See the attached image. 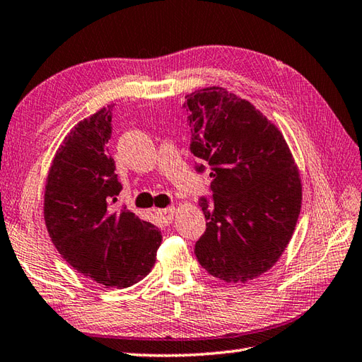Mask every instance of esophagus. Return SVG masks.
Instances as JSON below:
<instances>
[{
	"label": "esophagus",
	"mask_w": 362,
	"mask_h": 362,
	"mask_svg": "<svg viewBox=\"0 0 362 362\" xmlns=\"http://www.w3.org/2000/svg\"><path fill=\"white\" fill-rule=\"evenodd\" d=\"M174 214H175V209L174 207L157 210V216L160 218V221L163 224H171L173 219H174Z\"/></svg>",
	"instance_id": "34e87169"
}]
</instances>
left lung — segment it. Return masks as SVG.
<instances>
[{
	"mask_svg": "<svg viewBox=\"0 0 362 362\" xmlns=\"http://www.w3.org/2000/svg\"><path fill=\"white\" fill-rule=\"evenodd\" d=\"M185 98L189 151L209 163L214 177V204L199 202L207 228L194 254L215 278L251 281L270 270L293 235L301 210L298 168L278 127L245 98L219 86Z\"/></svg>",
	"mask_w": 362,
	"mask_h": 362,
	"instance_id": "obj_1",
	"label": "left lung"
}]
</instances>
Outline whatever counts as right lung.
<instances>
[{
    "mask_svg": "<svg viewBox=\"0 0 362 362\" xmlns=\"http://www.w3.org/2000/svg\"><path fill=\"white\" fill-rule=\"evenodd\" d=\"M111 108L78 122L47 177L44 218L56 250L74 270L105 287L125 288L151 273L161 232L125 207L108 152Z\"/></svg>",
    "mask_w": 362,
    "mask_h": 362,
    "instance_id": "add662e5",
    "label": "right lung"
}]
</instances>
